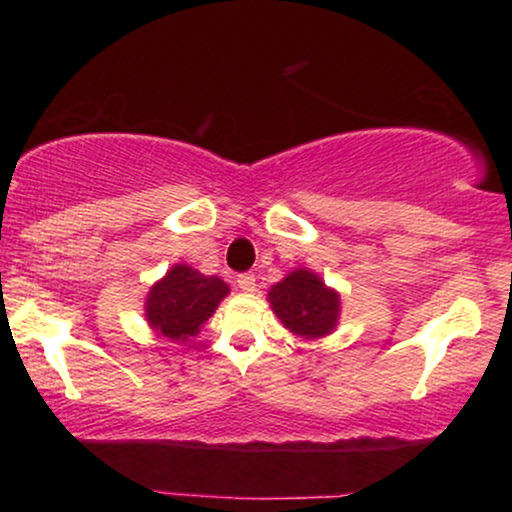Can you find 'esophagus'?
<instances>
[{"mask_svg": "<svg viewBox=\"0 0 512 512\" xmlns=\"http://www.w3.org/2000/svg\"><path fill=\"white\" fill-rule=\"evenodd\" d=\"M237 286H240L244 293H251L256 289V277L251 275V272H244V275L237 277Z\"/></svg>", "mask_w": 512, "mask_h": 512, "instance_id": "esophagus-1", "label": "esophagus"}]
</instances>
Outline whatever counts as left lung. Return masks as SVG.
Returning a JSON list of instances; mask_svg holds the SVG:
<instances>
[{"instance_id":"1","label":"left lung","mask_w":512,"mask_h":512,"mask_svg":"<svg viewBox=\"0 0 512 512\" xmlns=\"http://www.w3.org/2000/svg\"><path fill=\"white\" fill-rule=\"evenodd\" d=\"M268 303L286 331L303 340L326 338L340 324V293L310 268H296L272 284Z\"/></svg>"}]
</instances>
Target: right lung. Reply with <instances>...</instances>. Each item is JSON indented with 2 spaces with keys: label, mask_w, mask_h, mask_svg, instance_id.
<instances>
[{
  "label": "right lung",
  "mask_w": 512,
  "mask_h": 512,
  "mask_svg": "<svg viewBox=\"0 0 512 512\" xmlns=\"http://www.w3.org/2000/svg\"><path fill=\"white\" fill-rule=\"evenodd\" d=\"M228 293L230 286L223 279L174 263L146 293L144 317L153 333L172 342H188L202 331Z\"/></svg>",
  "instance_id": "add662e5"
}]
</instances>
